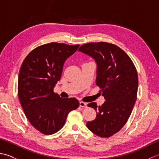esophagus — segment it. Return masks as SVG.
Masks as SVG:
<instances>
[{"instance_id": "esophagus-1", "label": "esophagus", "mask_w": 159, "mask_h": 159, "mask_svg": "<svg viewBox=\"0 0 159 159\" xmlns=\"http://www.w3.org/2000/svg\"><path fill=\"white\" fill-rule=\"evenodd\" d=\"M87 106V104L86 102H84L83 101H80V107L82 108H86Z\"/></svg>"}]
</instances>
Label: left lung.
Masks as SVG:
<instances>
[{
	"instance_id": "left-lung-1",
	"label": "left lung",
	"mask_w": 159,
	"mask_h": 159,
	"mask_svg": "<svg viewBox=\"0 0 159 159\" xmlns=\"http://www.w3.org/2000/svg\"><path fill=\"white\" fill-rule=\"evenodd\" d=\"M79 51L90 56L97 64L96 83L105 102L98 107L88 104L96 111V119L87 127L97 136L109 137L120 131L129 118L137 100V70L127 54L120 47L107 42L88 43Z\"/></svg>"
}]
</instances>
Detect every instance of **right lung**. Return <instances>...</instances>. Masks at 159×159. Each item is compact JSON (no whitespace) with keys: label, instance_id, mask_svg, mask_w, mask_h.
I'll list each match as a JSON object with an SVG mask.
<instances>
[{"label":"right lung","instance_id":"right-lung-1","mask_svg":"<svg viewBox=\"0 0 159 159\" xmlns=\"http://www.w3.org/2000/svg\"><path fill=\"white\" fill-rule=\"evenodd\" d=\"M79 46L46 43L33 50L22 62L18 80L19 100L29 122L43 134L58 132L68 113L79 107L75 98H63L53 92L66 60Z\"/></svg>","mask_w":159,"mask_h":159}]
</instances>
